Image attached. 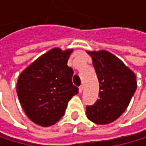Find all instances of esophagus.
I'll return each mask as SVG.
<instances>
[{"label": "esophagus", "mask_w": 146, "mask_h": 146, "mask_svg": "<svg viewBox=\"0 0 146 146\" xmlns=\"http://www.w3.org/2000/svg\"><path fill=\"white\" fill-rule=\"evenodd\" d=\"M83 89H84V86H83L82 85L78 87V91H79V93H82L83 92Z\"/></svg>", "instance_id": "esophagus-1"}]
</instances>
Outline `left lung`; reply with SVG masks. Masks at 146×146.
I'll return each instance as SVG.
<instances>
[{
	"label": "left lung",
	"instance_id": "left-lung-1",
	"mask_svg": "<svg viewBox=\"0 0 146 146\" xmlns=\"http://www.w3.org/2000/svg\"><path fill=\"white\" fill-rule=\"evenodd\" d=\"M99 81V99L86 106L87 118L95 124H109L123 113L131 101L137 78L116 56L107 51L88 52Z\"/></svg>",
	"mask_w": 146,
	"mask_h": 146
}]
</instances>
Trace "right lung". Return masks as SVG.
Instances as JSON below:
<instances>
[{"label": "right lung", "mask_w": 146, "mask_h": 146, "mask_svg": "<svg viewBox=\"0 0 146 146\" xmlns=\"http://www.w3.org/2000/svg\"><path fill=\"white\" fill-rule=\"evenodd\" d=\"M72 51L53 48L19 75L17 94L25 113L35 124H55L64 115L68 101L78 93L72 84L73 69L67 65Z\"/></svg>", "instance_id": "1"}]
</instances>
